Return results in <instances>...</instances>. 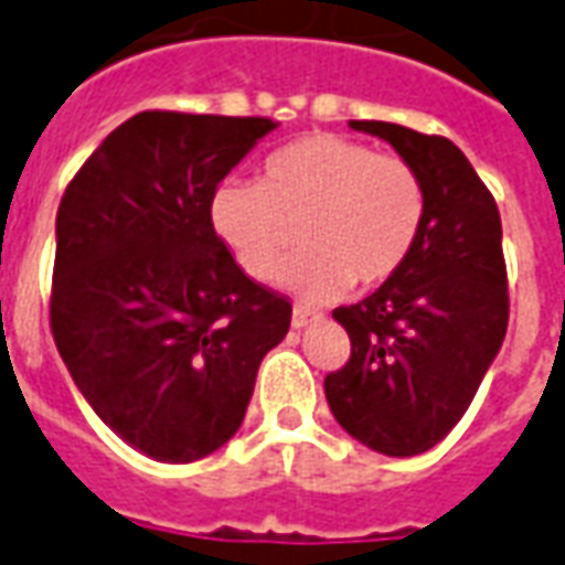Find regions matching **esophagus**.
<instances>
[{
    "mask_svg": "<svg viewBox=\"0 0 565 565\" xmlns=\"http://www.w3.org/2000/svg\"><path fill=\"white\" fill-rule=\"evenodd\" d=\"M320 315H315V311H306V308H294V330H306V327H311V323H318Z\"/></svg>",
    "mask_w": 565,
    "mask_h": 565,
    "instance_id": "34e87169",
    "label": "esophagus"
}]
</instances>
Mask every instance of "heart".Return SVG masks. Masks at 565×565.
Wrapping results in <instances>:
<instances>
[{"instance_id":"1","label":"heart","mask_w":565,"mask_h":565,"mask_svg":"<svg viewBox=\"0 0 565 565\" xmlns=\"http://www.w3.org/2000/svg\"><path fill=\"white\" fill-rule=\"evenodd\" d=\"M426 193L415 166L356 139L311 132L275 150L259 184L230 178L214 190L211 230L254 281L281 271V287L306 302H330L379 287L412 257L424 230Z\"/></svg>"}]
</instances>
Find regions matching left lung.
Here are the masks:
<instances>
[{"label": "left lung", "mask_w": 565, "mask_h": 565, "mask_svg": "<svg viewBox=\"0 0 565 565\" xmlns=\"http://www.w3.org/2000/svg\"><path fill=\"white\" fill-rule=\"evenodd\" d=\"M415 166L424 230L403 269L332 318L351 360L323 381L332 417L387 457L424 454L457 426L509 327L502 223L454 141L384 120H351Z\"/></svg>", "instance_id": "left-lung-1"}]
</instances>
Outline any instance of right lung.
<instances>
[{
	"label": "right lung",
	"instance_id": "add662e5",
	"mask_svg": "<svg viewBox=\"0 0 565 565\" xmlns=\"http://www.w3.org/2000/svg\"><path fill=\"white\" fill-rule=\"evenodd\" d=\"M275 127L141 111L93 150L56 211V351L103 424L150 460L223 448L290 330V302L238 269L209 217L217 184Z\"/></svg>",
	"mask_w": 565,
	"mask_h": 565
}]
</instances>
